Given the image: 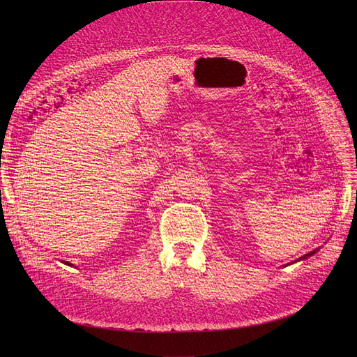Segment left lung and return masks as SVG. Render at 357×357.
Segmentation results:
<instances>
[{
    "mask_svg": "<svg viewBox=\"0 0 357 357\" xmlns=\"http://www.w3.org/2000/svg\"><path fill=\"white\" fill-rule=\"evenodd\" d=\"M314 253H315V250H314V252H310V253H307V255H305V256H303L301 259H305V257H308V256H311V255H314Z\"/></svg>",
    "mask_w": 357,
    "mask_h": 357,
    "instance_id": "1",
    "label": "left lung"
}]
</instances>
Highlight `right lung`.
<instances>
[{"instance_id": "1", "label": "right lung", "mask_w": 357, "mask_h": 357, "mask_svg": "<svg viewBox=\"0 0 357 357\" xmlns=\"http://www.w3.org/2000/svg\"><path fill=\"white\" fill-rule=\"evenodd\" d=\"M66 265H69V264H66Z\"/></svg>"}]
</instances>
